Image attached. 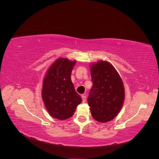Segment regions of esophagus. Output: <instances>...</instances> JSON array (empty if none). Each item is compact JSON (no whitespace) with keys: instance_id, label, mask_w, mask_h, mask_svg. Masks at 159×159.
<instances>
[{"instance_id":"34e87169","label":"esophagus","mask_w":159,"mask_h":159,"mask_svg":"<svg viewBox=\"0 0 159 159\" xmlns=\"http://www.w3.org/2000/svg\"><path fill=\"white\" fill-rule=\"evenodd\" d=\"M81 98H82L83 102H85V100H86V95H81Z\"/></svg>"}]
</instances>
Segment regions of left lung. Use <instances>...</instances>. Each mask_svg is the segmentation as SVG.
Instances as JSON below:
<instances>
[{"instance_id":"8db88e82","label":"left lung","mask_w":159,"mask_h":159,"mask_svg":"<svg viewBox=\"0 0 159 159\" xmlns=\"http://www.w3.org/2000/svg\"><path fill=\"white\" fill-rule=\"evenodd\" d=\"M93 86L88 103L96 121H111L121 110L125 98L124 85L114 67L106 61H99L90 66Z\"/></svg>"}]
</instances>
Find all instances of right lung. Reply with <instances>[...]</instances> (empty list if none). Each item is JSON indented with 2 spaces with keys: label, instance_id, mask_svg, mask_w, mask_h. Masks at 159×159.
<instances>
[{
  "label": "right lung",
  "instance_id": "add662e5",
  "mask_svg": "<svg viewBox=\"0 0 159 159\" xmlns=\"http://www.w3.org/2000/svg\"><path fill=\"white\" fill-rule=\"evenodd\" d=\"M75 61L59 58L48 70L43 81L42 97L52 117L60 120L71 117L82 102L71 80Z\"/></svg>",
  "mask_w": 159,
  "mask_h": 159
}]
</instances>
